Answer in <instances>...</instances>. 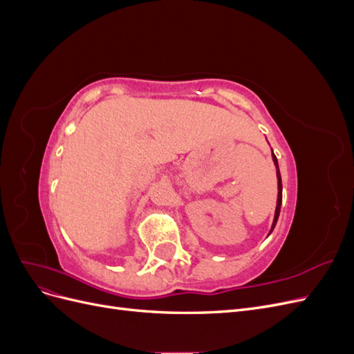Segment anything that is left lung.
Listing matches in <instances>:
<instances>
[{"label":"left lung","mask_w":354,"mask_h":354,"mask_svg":"<svg viewBox=\"0 0 354 354\" xmlns=\"http://www.w3.org/2000/svg\"><path fill=\"white\" fill-rule=\"evenodd\" d=\"M273 156V162L277 168L276 171V176H277V205H276V211H274V220H273V224H272V229H270V233L273 232L274 226H276V221L277 218H279V212H281V205H282V178H281V173H279V165H277V159L274 156V153L272 155Z\"/></svg>","instance_id":"8db88e82"}]
</instances>
